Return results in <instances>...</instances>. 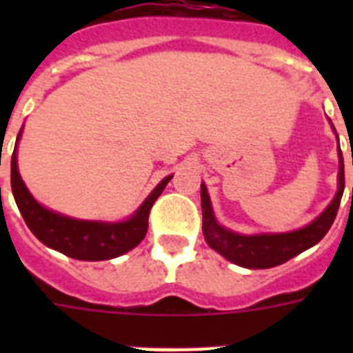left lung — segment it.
<instances>
[{
    "label": "left lung",
    "instance_id": "obj_1",
    "mask_svg": "<svg viewBox=\"0 0 353 353\" xmlns=\"http://www.w3.org/2000/svg\"><path fill=\"white\" fill-rule=\"evenodd\" d=\"M334 128V124H332ZM335 132V128H334ZM337 135V132H335ZM339 141V137H337ZM339 152V174H337V194L332 203L307 225L290 232H263V234H240L231 229H225L218 223L210 203L209 192L205 183H201V212H203V234L210 249L220 252L229 262L247 269H269L288 262L296 254L313 247L323 240L330 227L334 223L341 198L345 192V163L341 146Z\"/></svg>",
    "mask_w": 353,
    "mask_h": 353
}]
</instances>
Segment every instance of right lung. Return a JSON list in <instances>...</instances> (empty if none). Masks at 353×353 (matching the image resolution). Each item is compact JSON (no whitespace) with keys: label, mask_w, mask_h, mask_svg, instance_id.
<instances>
[{"label":"right lung","mask_w":353,"mask_h":353,"mask_svg":"<svg viewBox=\"0 0 353 353\" xmlns=\"http://www.w3.org/2000/svg\"><path fill=\"white\" fill-rule=\"evenodd\" d=\"M21 130L16 139V146L10 161V187L19 212L30 232L54 251L65 256L85 262H101L112 260L124 252L137 247L148 231V216L154 207L155 199L165 190L172 176H166L157 187L150 192L141 207L128 220L122 221H93L77 220L71 216L47 209L32 198L29 188L25 187L23 179L18 170V143Z\"/></svg>","instance_id":"right-lung-1"}]
</instances>
